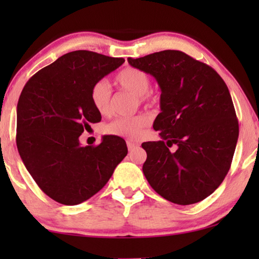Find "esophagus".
<instances>
[{"label":"esophagus","mask_w":259,"mask_h":259,"mask_svg":"<svg viewBox=\"0 0 259 259\" xmlns=\"http://www.w3.org/2000/svg\"><path fill=\"white\" fill-rule=\"evenodd\" d=\"M139 145L136 144V143H132V141H127V148H128V151H133L134 148H137Z\"/></svg>","instance_id":"esophagus-1"}]
</instances>
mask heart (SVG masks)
<instances>
[{
  "label": "heart",
  "mask_w": 259,
  "mask_h": 259,
  "mask_svg": "<svg viewBox=\"0 0 259 259\" xmlns=\"http://www.w3.org/2000/svg\"><path fill=\"white\" fill-rule=\"evenodd\" d=\"M115 83L123 91L134 94L139 102H151V77L143 69L136 67H125L115 75ZM90 99L95 111L100 114H107L111 109L112 91L106 80H98L92 84ZM150 123L146 115L121 116L116 118L106 126V132L112 136L136 139L143 132V130Z\"/></svg>",
  "instance_id": "b5f03b06"
}]
</instances>
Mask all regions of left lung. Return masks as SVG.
I'll list each match as a JSON object with an SVG mask.
<instances>
[{
  "instance_id": "left-lung-1",
  "label": "left lung",
  "mask_w": 259,
  "mask_h": 259,
  "mask_svg": "<svg viewBox=\"0 0 259 259\" xmlns=\"http://www.w3.org/2000/svg\"><path fill=\"white\" fill-rule=\"evenodd\" d=\"M128 63L151 74L161 90L153 128L161 140L143 143V172L155 192L179 205L213 193L228 175L238 140L229 88L206 63L180 51H162ZM177 146L176 151L169 147Z\"/></svg>"
}]
</instances>
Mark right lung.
<instances>
[{
    "mask_svg": "<svg viewBox=\"0 0 259 259\" xmlns=\"http://www.w3.org/2000/svg\"><path fill=\"white\" fill-rule=\"evenodd\" d=\"M125 62L90 51L60 56L28 80L17 102L16 145L37 186L53 200L77 205L98 193L127 155L125 140L105 136L80 145L83 130L101 120L90 99L95 81Z\"/></svg>",
    "mask_w": 259,
    "mask_h": 259,
    "instance_id": "1",
    "label": "right lung"
}]
</instances>
